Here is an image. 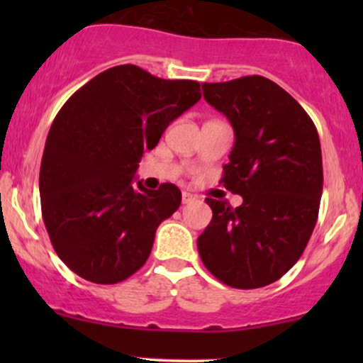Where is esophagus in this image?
Wrapping results in <instances>:
<instances>
[{
  "mask_svg": "<svg viewBox=\"0 0 363 363\" xmlns=\"http://www.w3.org/2000/svg\"><path fill=\"white\" fill-rule=\"evenodd\" d=\"M194 194L187 193V191H182V205H187V203H193L194 201Z\"/></svg>",
  "mask_w": 363,
  "mask_h": 363,
  "instance_id": "1",
  "label": "esophagus"
}]
</instances>
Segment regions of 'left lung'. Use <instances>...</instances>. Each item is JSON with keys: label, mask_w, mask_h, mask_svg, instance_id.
Instances as JSON below:
<instances>
[{"label": "left lung", "mask_w": 363, "mask_h": 363, "mask_svg": "<svg viewBox=\"0 0 363 363\" xmlns=\"http://www.w3.org/2000/svg\"><path fill=\"white\" fill-rule=\"evenodd\" d=\"M203 97L234 128L220 182L242 196V205L206 198L213 218L198 237L199 256L225 285L259 289L298 261L318 222V129L289 91L259 74L203 83Z\"/></svg>", "instance_id": "1"}]
</instances>
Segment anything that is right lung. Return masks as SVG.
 <instances>
[{
  "mask_svg": "<svg viewBox=\"0 0 363 363\" xmlns=\"http://www.w3.org/2000/svg\"><path fill=\"white\" fill-rule=\"evenodd\" d=\"M199 99L198 82L121 65L91 78L57 112L40 162V206L54 251L78 277L112 285L147 262L181 191L135 187L133 179L143 153Z\"/></svg>",
  "mask_w": 363,
  "mask_h": 363,
  "instance_id": "obj_1",
  "label": "right lung"
}]
</instances>
